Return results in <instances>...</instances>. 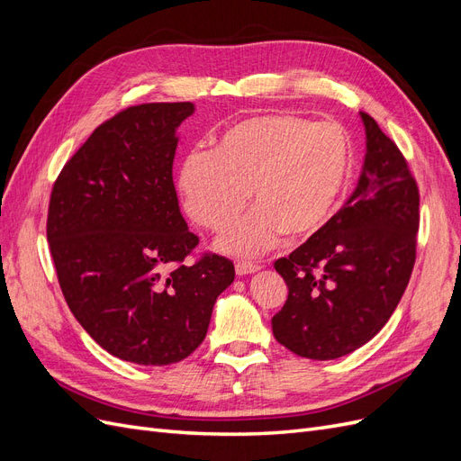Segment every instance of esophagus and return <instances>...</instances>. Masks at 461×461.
<instances>
[{"mask_svg": "<svg viewBox=\"0 0 461 461\" xmlns=\"http://www.w3.org/2000/svg\"><path fill=\"white\" fill-rule=\"evenodd\" d=\"M234 269H236V275H252V273H256V271H259V265H256V263H248V261H239L234 265Z\"/></svg>", "mask_w": 461, "mask_h": 461, "instance_id": "esophagus-1", "label": "esophagus"}]
</instances>
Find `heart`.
Here are the masks:
<instances>
[{"mask_svg": "<svg viewBox=\"0 0 461 461\" xmlns=\"http://www.w3.org/2000/svg\"><path fill=\"white\" fill-rule=\"evenodd\" d=\"M350 134L339 122L292 113L242 119L222 131L213 151L194 149L178 171V190L200 227L221 230L248 202L256 205L221 236L219 248L258 256L286 232L305 239L337 213L352 173Z\"/></svg>", "mask_w": 461, "mask_h": 461, "instance_id": "1", "label": "heart"}]
</instances>
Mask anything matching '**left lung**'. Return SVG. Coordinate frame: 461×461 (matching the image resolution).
I'll use <instances>...</instances> for the list:
<instances>
[{"label":"left lung","instance_id":"left-lung-1","mask_svg":"<svg viewBox=\"0 0 461 461\" xmlns=\"http://www.w3.org/2000/svg\"><path fill=\"white\" fill-rule=\"evenodd\" d=\"M357 186L327 225L275 261L288 298L273 334L290 352L337 359L379 332L406 290L420 230V190L406 158L367 113Z\"/></svg>","mask_w":461,"mask_h":461}]
</instances>
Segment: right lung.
Instances as JSON below:
<instances>
[{
    "label": "right lung",
    "mask_w": 461,
    "mask_h": 461,
    "mask_svg": "<svg viewBox=\"0 0 461 461\" xmlns=\"http://www.w3.org/2000/svg\"><path fill=\"white\" fill-rule=\"evenodd\" d=\"M194 104H142L102 122L51 188L48 242L68 310L111 356L171 366L203 342L234 265L203 254L173 183Z\"/></svg>",
    "instance_id": "obj_1"
}]
</instances>
